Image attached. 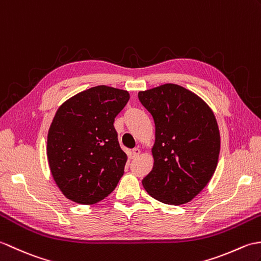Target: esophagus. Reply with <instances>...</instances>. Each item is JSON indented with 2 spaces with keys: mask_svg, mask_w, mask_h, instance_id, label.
<instances>
[{
  "mask_svg": "<svg viewBox=\"0 0 261 261\" xmlns=\"http://www.w3.org/2000/svg\"><path fill=\"white\" fill-rule=\"evenodd\" d=\"M132 153H133V158H137V156L141 154V149L140 148H134L132 150Z\"/></svg>",
  "mask_w": 261,
  "mask_h": 261,
  "instance_id": "obj_1",
  "label": "esophagus"
}]
</instances>
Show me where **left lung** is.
<instances>
[{
	"label": "left lung",
	"instance_id": "left-lung-1",
	"mask_svg": "<svg viewBox=\"0 0 261 261\" xmlns=\"http://www.w3.org/2000/svg\"><path fill=\"white\" fill-rule=\"evenodd\" d=\"M138 99L155 124L154 164L143 187L163 203H188L217 169L220 133L216 116L202 98L175 84L140 91Z\"/></svg>",
	"mask_w": 261,
	"mask_h": 261
}]
</instances>
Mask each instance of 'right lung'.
<instances>
[{"instance_id":"1","label":"right lung","mask_w":261,"mask_h":261,"mask_svg":"<svg viewBox=\"0 0 261 261\" xmlns=\"http://www.w3.org/2000/svg\"><path fill=\"white\" fill-rule=\"evenodd\" d=\"M129 99L127 90L96 86L58 108L50 125L47 156L51 174L67 199L95 204L115 190L127 155L114 120Z\"/></svg>"}]
</instances>
